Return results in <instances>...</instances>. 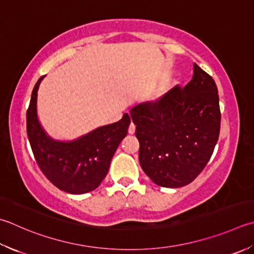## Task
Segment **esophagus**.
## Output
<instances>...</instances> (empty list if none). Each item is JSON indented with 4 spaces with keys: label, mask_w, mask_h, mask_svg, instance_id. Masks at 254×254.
Instances as JSON below:
<instances>
[{
    "label": "esophagus",
    "mask_w": 254,
    "mask_h": 254,
    "mask_svg": "<svg viewBox=\"0 0 254 254\" xmlns=\"http://www.w3.org/2000/svg\"><path fill=\"white\" fill-rule=\"evenodd\" d=\"M128 134H131V135H133L134 133H135V126H134V123H131L130 127H128Z\"/></svg>",
    "instance_id": "34e87169"
}]
</instances>
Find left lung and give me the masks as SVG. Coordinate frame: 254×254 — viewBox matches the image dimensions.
Segmentation results:
<instances>
[{
    "label": "left lung",
    "mask_w": 254,
    "mask_h": 254,
    "mask_svg": "<svg viewBox=\"0 0 254 254\" xmlns=\"http://www.w3.org/2000/svg\"><path fill=\"white\" fill-rule=\"evenodd\" d=\"M140 165L153 183L178 188L191 183L209 162L220 132V108L213 79L193 64L192 79L155 102L133 107Z\"/></svg>",
    "instance_id": "obj_1"
}]
</instances>
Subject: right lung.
Instances as JSON below:
<instances>
[{
	"mask_svg": "<svg viewBox=\"0 0 254 254\" xmlns=\"http://www.w3.org/2000/svg\"><path fill=\"white\" fill-rule=\"evenodd\" d=\"M45 76L38 79L26 113L28 141L39 168L53 185L73 195L92 191L100 185L110 167L119 144L127 134L131 119L89 132L73 141L54 140L45 132L37 117V91Z\"/></svg>",
	"mask_w": 254,
	"mask_h": 254,
	"instance_id": "add662e5",
	"label": "right lung"
}]
</instances>
